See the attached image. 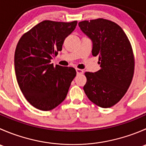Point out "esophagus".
<instances>
[{
    "label": "esophagus",
    "instance_id": "obj_1",
    "mask_svg": "<svg viewBox=\"0 0 146 146\" xmlns=\"http://www.w3.org/2000/svg\"><path fill=\"white\" fill-rule=\"evenodd\" d=\"M76 73H77V74H78V75L82 74V73H83V70H81V69L76 68Z\"/></svg>",
    "mask_w": 146,
    "mask_h": 146
}]
</instances>
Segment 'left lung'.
I'll return each instance as SVG.
<instances>
[{"mask_svg":"<svg viewBox=\"0 0 146 146\" xmlns=\"http://www.w3.org/2000/svg\"><path fill=\"white\" fill-rule=\"evenodd\" d=\"M82 32L92 42V54L99 56L100 70L85 72L83 90L92 102L109 108L126 94L134 72L131 45L120 26L102 18L78 23Z\"/></svg>","mask_w":146,"mask_h":146,"instance_id":"8db88e82","label":"left lung"}]
</instances>
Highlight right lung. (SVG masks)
I'll return each instance as SVG.
<instances>
[{"instance_id":"1","label":"right lung","mask_w":146,"mask_h":146,"mask_svg":"<svg viewBox=\"0 0 146 146\" xmlns=\"http://www.w3.org/2000/svg\"><path fill=\"white\" fill-rule=\"evenodd\" d=\"M44 20L23 35L15 52V70L19 87L33 107L49 111L66 98L76 76L75 68L51 63L62 50L66 37L77 25Z\"/></svg>"}]
</instances>
